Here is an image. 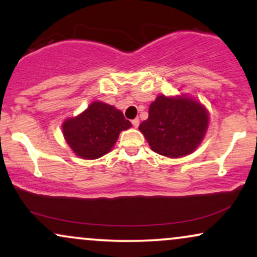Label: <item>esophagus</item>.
<instances>
[{"label": "esophagus", "mask_w": 257, "mask_h": 257, "mask_svg": "<svg viewBox=\"0 0 257 257\" xmlns=\"http://www.w3.org/2000/svg\"><path fill=\"white\" fill-rule=\"evenodd\" d=\"M139 122H140V120H139V118L133 119V120H132V124H133V126H134V128H138V126H139Z\"/></svg>", "instance_id": "obj_1"}]
</instances>
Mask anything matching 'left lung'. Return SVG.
Masks as SVG:
<instances>
[{"mask_svg": "<svg viewBox=\"0 0 257 257\" xmlns=\"http://www.w3.org/2000/svg\"><path fill=\"white\" fill-rule=\"evenodd\" d=\"M208 124V111L200 102L187 96L158 95L139 131L145 135L152 151L180 158L199 146Z\"/></svg>", "mask_w": 257, "mask_h": 257, "instance_id": "8db88e82", "label": "left lung"}]
</instances>
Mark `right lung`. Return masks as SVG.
Segmentation results:
<instances>
[{"label":"right lung","mask_w":257,"mask_h":257,"mask_svg":"<svg viewBox=\"0 0 257 257\" xmlns=\"http://www.w3.org/2000/svg\"><path fill=\"white\" fill-rule=\"evenodd\" d=\"M131 126L122 111L105 102L94 101L77 117L65 120L63 134L78 157L96 159L110 152L119 133Z\"/></svg>","instance_id":"obj_1"}]
</instances>
